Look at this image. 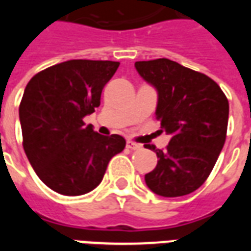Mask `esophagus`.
Segmentation results:
<instances>
[{
  "mask_svg": "<svg viewBox=\"0 0 251 251\" xmlns=\"http://www.w3.org/2000/svg\"><path fill=\"white\" fill-rule=\"evenodd\" d=\"M126 147L131 149V151H137V149H141V145L140 144H137V142L131 141V140H127L126 141Z\"/></svg>",
  "mask_w": 251,
  "mask_h": 251,
  "instance_id": "obj_1",
  "label": "esophagus"
}]
</instances>
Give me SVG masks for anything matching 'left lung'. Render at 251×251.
<instances>
[{"mask_svg": "<svg viewBox=\"0 0 251 251\" xmlns=\"http://www.w3.org/2000/svg\"><path fill=\"white\" fill-rule=\"evenodd\" d=\"M136 70L157 88L156 118L171 136L157 154V165L145 175L154 194L184 196L204 183L226 141L228 100L218 83L201 72L169 59L136 62Z\"/></svg>", "mask_w": 251, "mask_h": 251, "instance_id": "8db88e82", "label": "left lung"}]
</instances>
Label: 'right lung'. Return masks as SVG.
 Listing matches in <instances>:
<instances>
[{"label":"right lung","mask_w":251,"mask_h":251,"mask_svg":"<svg viewBox=\"0 0 251 251\" xmlns=\"http://www.w3.org/2000/svg\"><path fill=\"white\" fill-rule=\"evenodd\" d=\"M120 66L110 60H68L32 77L20 103L23 147L40 180L67 196L84 195L102 181L125 138L102 136L83 118L100 104L102 90Z\"/></svg>","instance_id":"right-lung-1"}]
</instances>
